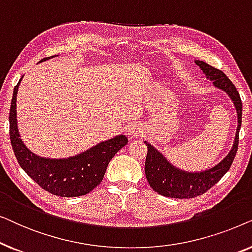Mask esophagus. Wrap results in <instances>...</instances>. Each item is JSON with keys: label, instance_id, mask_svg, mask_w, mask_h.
<instances>
[{"label": "esophagus", "instance_id": "1", "mask_svg": "<svg viewBox=\"0 0 252 252\" xmlns=\"http://www.w3.org/2000/svg\"><path fill=\"white\" fill-rule=\"evenodd\" d=\"M140 133H141L140 127L136 126V125H132V126H129L128 128H127V134H128V135L137 136V135H140Z\"/></svg>", "mask_w": 252, "mask_h": 252}]
</instances>
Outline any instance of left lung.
Wrapping results in <instances>:
<instances>
[{
  "label": "left lung",
  "mask_w": 252,
  "mask_h": 252,
  "mask_svg": "<svg viewBox=\"0 0 252 252\" xmlns=\"http://www.w3.org/2000/svg\"><path fill=\"white\" fill-rule=\"evenodd\" d=\"M195 63L201 67L208 79H211L216 87L225 91L233 99L237 111V119H239L235 142L229 154L215 167L199 172V173H187L172 166L163 157V155L158 153L146 141L144 143L147 144L148 153L146 164H144V172H146L147 180L155 191L166 197L182 199L192 198L204 194L229 170L235 158L237 147H239V133L241 123H242V101H241L239 92L222 71L211 66L205 62L196 61Z\"/></svg>",
  "instance_id": "obj_1"
}]
</instances>
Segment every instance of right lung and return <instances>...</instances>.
<instances>
[{
  "mask_svg": "<svg viewBox=\"0 0 252 252\" xmlns=\"http://www.w3.org/2000/svg\"><path fill=\"white\" fill-rule=\"evenodd\" d=\"M20 80L13 89L9 115L10 141L20 167L41 188L53 195L77 197L91 192L102 182L109 161L128 142L127 137L116 136L67 159H44L35 156L24 146L17 128L16 96Z\"/></svg>",
  "mask_w": 252,
  "mask_h": 252,
  "instance_id": "1",
  "label": "right lung"
}]
</instances>
